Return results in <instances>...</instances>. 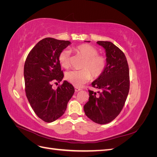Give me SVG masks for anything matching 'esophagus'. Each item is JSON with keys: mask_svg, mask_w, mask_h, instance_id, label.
I'll use <instances>...</instances> for the list:
<instances>
[{"mask_svg": "<svg viewBox=\"0 0 157 157\" xmlns=\"http://www.w3.org/2000/svg\"><path fill=\"white\" fill-rule=\"evenodd\" d=\"M75 92H78V91H80V90H82L81 88H77V87H75Z\"/></svg>", "mask_w": 157, "mask_h": 157, "instance_id": "1", "label": "esophagus"}]
</instances>
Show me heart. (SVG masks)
<instances>
[{"label":"heart","instance_id":"1","mask_svg":"<svg viewBox=\"0 0 157 157\" xmlns=\"http://www.w3.org/2000/svg\"><path fill=\"white\" fill-rule=\"evenodd\" d=\"M77 56L84 59L82 70L69 71L65 75V78L76 87H80L92 77L98 78L105 70L107 59L105 56L98 54V50L94 46L82 44L73 48ZM59 62L62 67L67 69L70 65V54L67 50H63L58 56Z\"/></svg>","mask_w":157,"mask_h":157}]
</instances>
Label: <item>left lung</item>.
Wrapping results in <instances>:
<instances>
[{
  "instance_id": "left-lung-1",
  "label": "left lung",
  "mask_w": 157,
  "mask_h": 157,
  "mask_svg": "<svg viewBox=\"0 0 157 157\" xmlns=\"http://www.w3.org/2000/svg\"><path fill=\"white\" fill-rule=\"evenodd\" d=\"M105 49L107 66L92 86L99 90H88L89 100L84 106L86 115L94 122L105 124L119 115L130 89L129 67L124 54L111 42L98 41Z\"/></svg>"
}]
</instances>
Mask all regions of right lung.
Instances as JSON below:
<instances>
[{
  "label": "right lung",
  "instance_id": "obj_1",
  "mask_svg": "<svg viewBox=\"0 0 157 157\" xmlns=\"http://www.w3.org/2000/svg\"><path fill=\"white\" fill-rule=\"evenodd\" d=\"M69 44L68 40L45 38L33 47L25 62L26 96L36 115L46 122L63 115L75 92L73 85L66 80L56 90L52 88V83L63 78L58 56Z\"/></svg>",
  "mask_w": 157,
  "mask_h": 157
}]
</instances>
